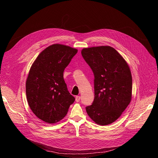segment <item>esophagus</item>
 Returning a JSON list of instances; mask_svg holds the SVG:
<instances>
[{
    "label": "esophagus",
    "mask_w": 158,
    "mask_h": 158,
    "mask_svg": "<svg viewBox=\"0 0 158 158\" xmlns=\"http://www.w3.org/2000/svg\"><path fill=\"white\" fill-rule=\"evenodd\" d=\"M80 100H81V97H80V96H76V101L77 102H79Z\"/></svg>",
    "instance_id": "obj_1"
}]
</instances>
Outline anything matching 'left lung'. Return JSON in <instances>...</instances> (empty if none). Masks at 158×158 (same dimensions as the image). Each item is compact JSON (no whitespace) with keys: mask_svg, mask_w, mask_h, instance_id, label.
Here are the masks:
<instances>
[{"mask_svg":"<svg viewBox=\"0 0 158 158\" xmlns=\"http://www.w3.org/2000/svg\"><path fill=\"white\" fill-rule=\"evenodd\" d=\"M82 56L94 76V99L85 107L96 124L106 126L116 121L132 98V76L129 67L113 48H84Z\"/></svg>","mask_w":158,"mask_h":158,"instance_id":"obj_1","label":"left lung"}]
</instances>
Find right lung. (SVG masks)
I'll return each instance as SVG.
<instances>
[{
	"instance_id": "1",
	"label": "right lung",
	"mask_w": 158,
	"mask_h": 158,
	"mask_svg": "<svg viewBox=\"0 0 158 158\" xmlns=\"http://www.w3.org/2000/svg\"><path fill=\"white\" fill-rule=\"evenodd\" d=\"M77 49L56 44L42 51L32 64L26 84L29 106L43 121L53 124L67 114L75 98L67 88L63 73Z\"/></svg>"
}]
</instances>
